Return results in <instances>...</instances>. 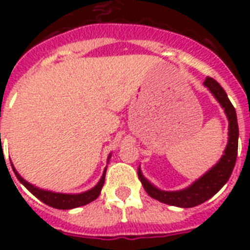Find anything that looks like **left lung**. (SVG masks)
<instances>
[{"label":"left lung","instance_id":"obj_1","mask_svg":"<svg viewBox=\"0 0 250 250\" xmlns=\"http://www.w3.org/2000/svg\"><path fill=\"white\" fill-rule=\"evenodd\" d=\"M204 86L213 94L216 101L220 104L224 109L225 115L228 118V144L225 146L224 152L219 161L209 169L203 176L190 184L188 188H184L182 190L175 191H165L160 190L159 188L151 183L143 175L141 169L139 167L138 176L140 179L141 184L144 187L145 191L151 196L152 199L164 203L167 205L179 208H193L196 205L202 204L210 199L211 196L215 195L218 191L225 185L233 173L234 165L237 161L238 154V138H239V129H238V120L235 109L231 105L228 95L224 91L222 86L216 83L211 77H207L204 81Z\"/></svg>","mask_w":250,"mask_h":250}]
</instances>
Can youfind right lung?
Returning a JSON list of instances; mask_svg holds the SVG:
<instances>
[{
	"instance_id": "1",
	"label": "right lung",
	"mask_w": 250,
	"mask_h": 250,
	"mask_svg": "<svg viewBox=\"0 0 250 250\" xmlns=\"http://www.w3.org/2000/svg\"><path fill=\"white\" fill-rule=\"evenodd\" d=\"M110 158H111V154L107 158V163H109ZM12 165L13 173L16 175V178L19 179L20 183L22 185H25V188L30 191L31 194H34L36 196L37 199H40L41 202H43L45 204L50 205L52 208H56V209H74V208H79L83 207V205L89 204V203L94 202L95 199H98L99 195L101 193V189L104 187V183H105V174H106V167L105 170H104L103 176L99 180V183L95 185L94 188H91L90 190H86L83 193H79V194H65V193H55V191L51 190H45V189H40V188L35 187V185L30 184L28 182H26L25 179L22 178L19 173H17V170L15 169V167Z\"/></svg>"
}]
</instances>
